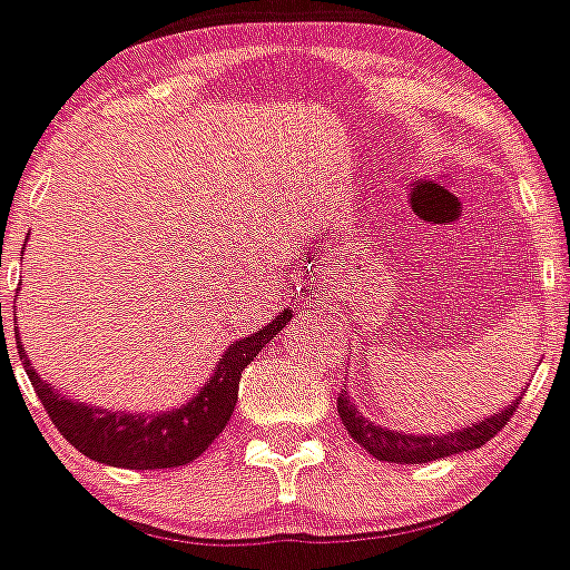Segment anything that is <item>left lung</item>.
<instances>
[{"mask_svg": "<svg viewBox=\"0 0 570 570\" xmlns=\"http://www.w3.org/2000/svg\"><path fill=\"white\" fill-rule=\"evenodd\" d=\"M520 397L512 405L501 409L492 416H481L473 425L462 428V431L448 433H405L383 428L372 422L370 416H363L361 409L350 400V394H338V416L350 436L361 444L363 451L372 453L381 462L394 464H428L436 459H448L453 453H468L490 442L498 431L509 422V416L518 409Z\"/></svg>", "mask_w": 570, "mask_h": 570, "instance_id": "obj_1", "label": "left lung"}]
</instances>
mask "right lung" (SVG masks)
<instances>
[{
	"instance_id": "add662e5",
	"label": "right lung",
	"mask_w": 570,
	"mask_h": 570,
	"mask_svg": "<svg viewBox=\"0 0 570 570\" xmlns=\"http://www.w3.org/2000/svg\"><path fill=\"white\" fill-rule=\"evenodd\" d=\"M291 316L294 311H282L248 338L232 341L229 350L215 363L209 381L198 389L195 397H189L181 409L154 411V414L150 411L128 414V411H108L100 405L67 400L52 383L41 381V375L32 370L19 338H16V346H19V357L38 400L75 451L111 468L165 470L189 464L218 439L235 411L243 370L271 338H276Z\"/></svg>"
}]
</instances>
